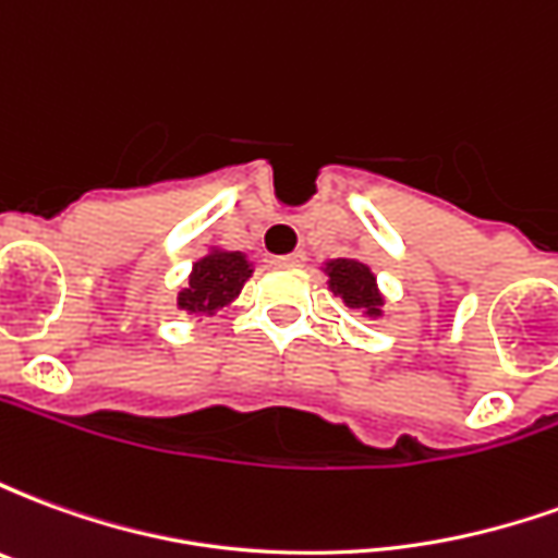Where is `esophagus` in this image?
Returning a JSON list of instances; mask_svg holds the SVG:
<instances>
[{"instance_id":"34e87169","label":"esophagus","mask_w":558,"mask_h":558,"mask_svg":"<svg viewBox=\"0 0 558 558\" xmlns=\"http://www.w3.org/2000/svg\"><path fill=\"white\" fill-rule=\"evenodd\" d=\"M268 263H271V266H302L304 251H295V254H287V256H268Z\"/></svg>"}]
</instances>
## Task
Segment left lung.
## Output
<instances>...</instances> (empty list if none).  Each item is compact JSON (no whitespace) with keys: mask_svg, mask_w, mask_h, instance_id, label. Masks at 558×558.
<instances>
[{"mask_svg":"<svg viewBox=\"0 0 558 558\" xmlns=\"http://www.w3.org/2000/svg\"><path fill=\"white\" fill-rule=\"evenodd\" d=\"M328 278H331V290L338 292L350 307H364L371 314H379L376 307L383 299L376 292V278L371 275V268L355 259H338V263H331Z\"/></svg>","mask_w":558,"mask_h":558,"instance_id":"8db88e82","label":"left lung"}]
</instances>
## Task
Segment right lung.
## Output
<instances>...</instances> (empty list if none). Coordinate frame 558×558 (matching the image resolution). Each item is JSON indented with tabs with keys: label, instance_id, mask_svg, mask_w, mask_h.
<instances>
[{
	"label": "right lung",
	"instance_id": "obj_1",
	"mask_svg": "<svg viewBox=\"0 0 558 558\" xmlns=\"http://www.w3.org/2000/svg\"><path fill=\"white\" fill-rule=\"evenodd\" d=\"M247 275H251V266L242 254L215 251L194 266L187 290H182V295H179V307L194 311V314H215L242 290Z\"/></svg>",
	"mask_w": 558,
	"mask_h": 558
}]
</instances>
